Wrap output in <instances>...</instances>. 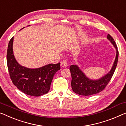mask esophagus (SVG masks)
Here are the masks:
<instances>
[{
  "label": "esophagus",
  "mask_w": 126,
  "mask_h": 126,
  "mask_svg": "<svg viewBox=\"0 0 126 126\" xmlns=\"http://www.w3.org/2000/svg\"><path fill=\"white\" fill-rule=\"evenodd\" d=\"M61 67H63V68H66V67L68 66V63H67L66 61H63L61 62Z\"/></svg>",
  "instance_id": "esophagus-1"
}]
</instances>
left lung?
<instances>
[{
  "mask_svg": "<svg viewBox=\"0 0 126 126\" xmlns=\"http://www.w3.org/2000/svg\"><path fill=\"white\" fill-rule=\"evenodd\" d=\"M107 38L116 50L115 59L111 69L101 78L93 80L88 78L78 65H71L69 67L72 76L71 87L75 93L85 96L97 94L103 91L111 80L117 67L119 53L117 45L112 37L108 34Z\"/></svg>",
  "mask_w": 126,
  "mask_h": 126,
  "instance_id": "1",
  "label": "left lung"
}]
</instances>
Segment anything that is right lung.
I'll list each match as a JSON object with an SVG mask.
<instances>
[{"label": "right lung", "instance_id": "1", "mask_svg": "<svg viewBox=\"0 0 126 126\" xmlns=\"http://www.w3.org/2000/svg\"><path fill=\"white\" fill-rule=\"evenodd\" d=\"M13 42L14 37L9 42L7 54V65L13 83L22 92L31 96H40L47 93L54 75L61 69L60 63L37 68L22 66L15 58Z\"/></svg>", "mask_w": 126, "mask_h": 126}]
</instances>
